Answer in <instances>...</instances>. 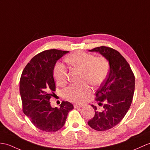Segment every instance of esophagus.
Instances as JSON below:
<instances>
[{"label":"esophagus","mask_w":150,"mask_h":150,"mask_svg":"<svg viewBox=\"0 0 150 150\" xmlns=\"http://www.w3.org/2000/svg\"><path fill=\"white\" fill-rule=\"evenodd\" d=\"M74 106V108H75V109H77V108L82 107L83 106V105H81V104H78V103H75Z\"/></svg>","instance_id":"esophagus-1"}]
</instances>
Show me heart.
Returning a JSON list of instances; mask_svg holds the SVG:
<instances>
[{"label":"heart","instance_id":"heart-1","mask_svg":"<svg viewBox=\"0 0 150 150\" xmlns=\"http://www.w3.org/2000/svg\"><path fill=\"white\" fill-rule=\"evenodd\" d=\"M67 63L82 71V81H88L93 86H98L103 83L109 74L110 64L104 57H95L87 52L78 50L69 54L66 59ZM53 75L59 86H64L67 82L68 70L61 62L55 64ZM91 90L88 83L71 84L63 90L64 98L71 102L81 103L91 94Z\"/></svg>","mask_w":150,"mask_h":150}]
</instances>
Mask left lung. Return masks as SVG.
Listing matches in <instances>:
<instances>
[{"label": "left lung", "mask_w": 150, "mask_h": 150, "mask_svg": "<svg viewBox=\"0 0 150 150\" xmlns=\"http://www.w3.org/2000/svg\"><path fill=\"white\" fill-rule=\"evenodd\" d=\"M89 51L99 52L110 64L109 76L95 93V100L103 106L102 110L92 105L95 116L88 122L94 130L105 131L119 123L129 109L134 93L135 76L129 64L118 51L105 46Z\"/></svg>", "instance_id": "8db88e82"}]
</instances>
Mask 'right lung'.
I'll return each mask as SVG.
<instances>
[{
	"label": "right lung",
	"mask_w": 150,
	"mask_h": 150,
	"mask_svg": "<svg viewBox=\"0 0 150 150\" xmlns=\"http://www.w3.org/2000/svg\"><path fill=\"white\" fill-rule=\"evenodd\" d=\"M68 52L57 49L41 52L31 59L21 75L20 93L23 112L34 126L43 132L61 129L68 112L74 109L67 101H62L59 108H52L49 102L55 91L54 66Z\"/></svg>",
	"instance_id": "right-lung-1"
}]
</instances>
